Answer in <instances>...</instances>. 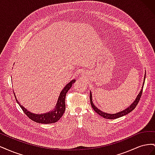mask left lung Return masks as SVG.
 <instances>
[{
    "mask_svg": "<svg viewBox=\"0 0 155 155\" xmlns=\"http://www.w3.org/2000/svg\"><path fill=\"white\" fill-rule=\"evenodd\" d=\"M145 76H144V78H143V85L142 87V89L141 91H140L139 94H138V96L136 97V99L134 100V101L131 104L127 109H125V110H121L119 112H117V113L115 114H109V113H107V112H104L101 111V110H100L98 108H97L93 104V101H92V92L90 91V100H91V106L92 107V109H94L96 113H97L100 116H101L103 118H104L105 119H110V120H113V119H116V118H120V117L125 116L126 114H129V112H130L131 111H133L134 108L136 107L138 105V103L140 101V97H141L142 96V91H143V85H144V83H145Z\"/></svg>",
    "mask_w": 155,
    "mask_h": 155,
    "instance_id": "8db88e82",
    "label": "left lung"
}]
</instances>
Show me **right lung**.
<instances>
[{"instance_id":"obj_1","label":"right lung","mask_w":155,"mask_h":155,"mask_svg":"<svg viewBox=\"0 0 155 155\" xmlns=\"http://www.w3.org/2000/svg\"><path fill=\"white\" fill-rule=\"evenodd\" d=\"M75 81H76V79H73V80L67 83V85L63 88L62 91L60 92L57 104H56L54 109L52 110H50L48 112H46V113L43 114H34L28 110L24 107L21 105L19 101H18L14 92L13 93L17 104L30 119L39 124H52L57 122L63 115L65 110V97H66V94L69 91V89L72 87L73 83H74Z\"/></svg>"}]
</instances>
